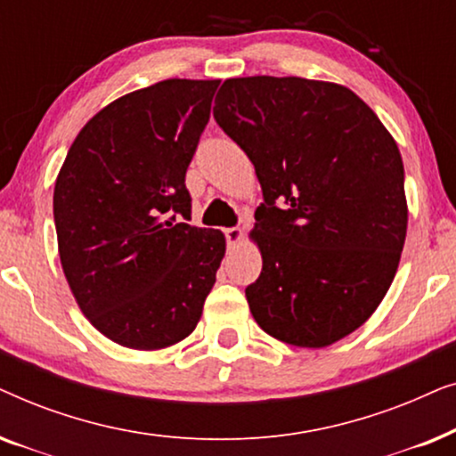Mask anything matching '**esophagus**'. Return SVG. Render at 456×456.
<instances>
[{
    "label": "esophagus",
    "instance_id": "obj_1",
    "mask_svg": "<svg viewBox=\"0 0 456 456\" xmlns=\"http://www.w3.org/2000/svg\"><path fill=\"white\" fill-rule=\"evenodd\" d=\"M224 234H226V242L230 247H236L239 242H242V239H245V232H242L240 228H226Z\"/></svg>",
    "mask_w": 456,
    "mask_h": 456
}]
</instances>
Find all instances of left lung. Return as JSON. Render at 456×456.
I'll return each instance as SVG.
<instances>
[{"label":"left lung","instance_id":"obj_1","mask_svg":"<svg viewBox=\"0 0 456 456\" xmlns=\"http://www.w3.org/2000/svg\"><path fill=\"white\" fill-rule=\"evenodd\" d=\"M214 118L264 191L251 232L264 267L245 290L255 322L286 345H334L370 320L401 261L396 141L351 89L298 77L224 80Z\"/></svg>","mask_w":456,"mask_h":456}]
</instances>
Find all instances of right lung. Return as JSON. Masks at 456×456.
<instances>
[{"mask_svg":"<svg viewBox=\"0 0 456 456\" xmlns=\"http://www.w3.org/2000/svg\"><path fill=\"white\" fill-rule=\"evenodd\" d=\"M217 85L170 78L105 105L55 180L61 270L86 320L122 346L184 340L216 284L226 239L186 224L184 176Z\"/></svg>","mask_w":456,"mask_h":456,"instance_id":"add662e5","label":"right lung"}]
</instances>
